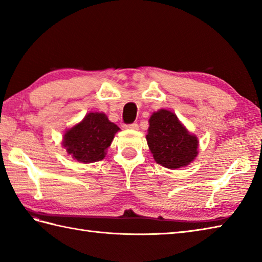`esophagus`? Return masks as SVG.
<instances>
[{
	"label": "esophagus",
	"mask_w": 262,
	"mask_h": 262,
	"mask_svg": "<svg viewBox=\"0 0 262 262\" xmlns=\"http://www.w3.org/2000/svg\"><path fill=\"white\" fill-rule=\"evenodd\" d=\"M127 128H129V129H137L138 124H137V122H133V124L127 125Z\"/></svg>",
	"instance_id": "esophagus-1"
}]
</instances>
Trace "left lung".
<instances>
[{"instance_id": "8db88e82", "label": "left lung", "mask_w": 262, "mask_h": 262, "mask_svg": "<svg viewBox=\"0 0 262 262\" xmlns=\"http://www.w3.org/2000/svg\"><path fill=\"white\" fill-rule=\"evenodd\" d=\"M146 140L154 160L168 169L186 166L198 154L197 137L189 134L178 117L165 109L151 116Z\"/></svg>"}]
</instances>
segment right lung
<instances>
[{"label":"right lung","instance_id":"add662e5","mask_svg":"<svg viewBox=\"0 0 262 262\" xmlns=\"http://www.w3.org/2000/svg\"><path fill=\"white\" fill-rule=\"evenodd\" d=\"M119 127L101 113H90L80 124L65 133L63 145L72 158L82 163L101 161Z\"/></svg>","mask_w":262,"mask_h":262}]
</instances>
